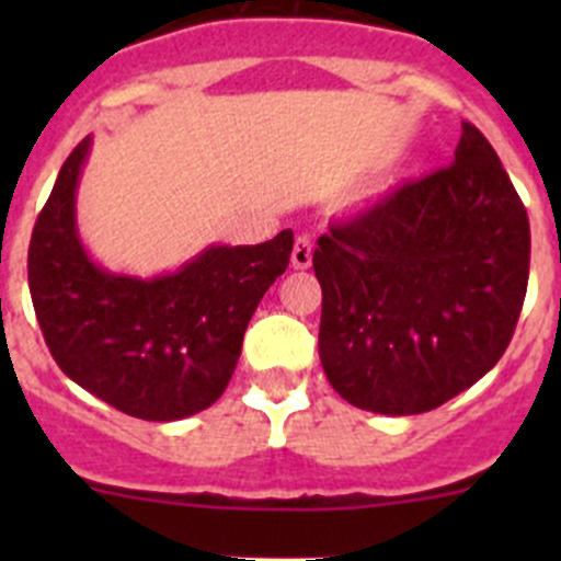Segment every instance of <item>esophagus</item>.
<instances>
[{"label":"esophagus","mask_w":561,"mask_h":561,"mask_svg":"<svg viewBox=\"0 0 561 561\" xmlns=\"http://www.w3.org/2000/svg\"><path fill=\"white\" fill-rule=\"evenodd\" d=\"M293 268H309L312 265V239L309 236H298L296 244H293Z\"/></svg>","instance_id":"esophagus-1"}]
</instances>
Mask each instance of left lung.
<instances>
[{"instance_id":"left-lung-1","label":"left lung","mask_w":561,"mask_h":561,"mask_svg":"<svg viewBox=\"0 0 561 561\" xmlns=\"http://www.w3.org/2000/svg\"><path fill=\"white\" fill-rule=\"evenodd\" d=\"M320 360L342 399L417 415L480 380L511 344L529 282V217L478 127L456 160L317 239Z\"/></svg>"}]
</instances>
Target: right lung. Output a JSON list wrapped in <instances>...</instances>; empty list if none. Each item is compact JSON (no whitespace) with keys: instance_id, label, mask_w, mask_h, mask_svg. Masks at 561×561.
<instances>
[{"instance_id":"add662e5","label":"right lung","mask_w":561,"mask_h":561,"mask_svg":"<svg viewBox=\"0 0 561 561\" xmlns=\"http://www.w3.org/2000/svg\"><path fill=\"white\" fill-rule=\"evenodd\" d=\"M89 138L72 149L30 241V293L59 369L116 410L179 421L228 388L244 331L276 276L293 230L265 244L208 247L175 274H107L83 249L76 190Z\"/></svg>"}]
</instances>
